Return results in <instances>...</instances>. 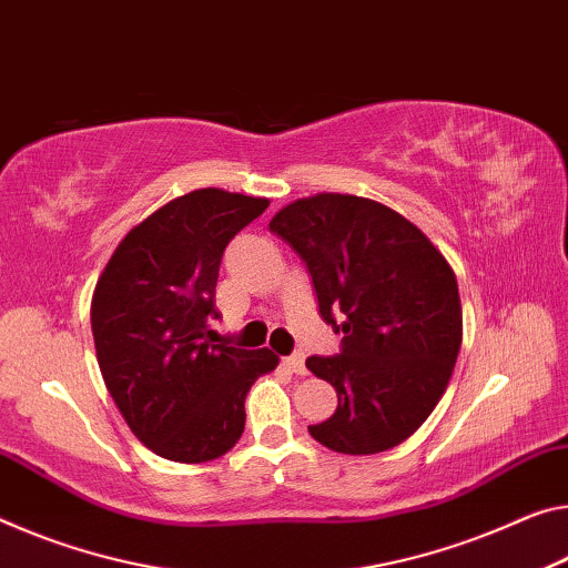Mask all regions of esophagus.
<instances>
[{"instance_id":"obj_1","label":"esophagus","mask_w":568,"mask_h":568,"mask_svg":"<svg viewBox=\"0 0 568 568\" xmlns=\"http://www.w3.org/2000/svg\"><path fill=\"white\" fill-rule=\"evenodd\" d=\"M283 366L287 368V372H293V374H308L305 372V356L303 354H293V356H285L283 358Z\"/></svg>"}]
</instances>
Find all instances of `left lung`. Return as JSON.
Returning a JSON list of instances; mask_svg holds the SVG:
<instances>
[{
  "label": "left lung",
  "mask_w": 568,
  "mask_h": 568,
  "mask_svg": "<svg viewBox=\"0 0 568 568\" xmlns=\"http://www.w3.org/2000/svg\"><path fill=\"white\" fill-rule=\"evenodd\" d=\"M270 232L298 252L323 321L344 336L336 356L305 362L338 397L311 437L344 455L397 447L437 407L463 344L453 267L425 232L364 196L298 200Z\"/></svg>",
  "instance_id": "left-lung-1"
}]
</instances>
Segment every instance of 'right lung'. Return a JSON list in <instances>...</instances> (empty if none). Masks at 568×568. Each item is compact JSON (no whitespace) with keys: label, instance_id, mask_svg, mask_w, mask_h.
Masks as SVG:
<instances>
[{"label":"right lung","instance_id":"right-lung-1","mask_svg":"<svg viewBox=\"0 0 568 568\" xmlns=\"http://www.w3.org/2000/svg\"><path fill=\"white\" fill-rule=\"evenodd\" d=\"M267 200L196 189L133 227L98 277V366L133 435L174 463L217 460L245 429V397L273 372L270 348L212 344L224 247Z\"/></svg>","mask_w":568,"mask_h":568}]
</instances>
